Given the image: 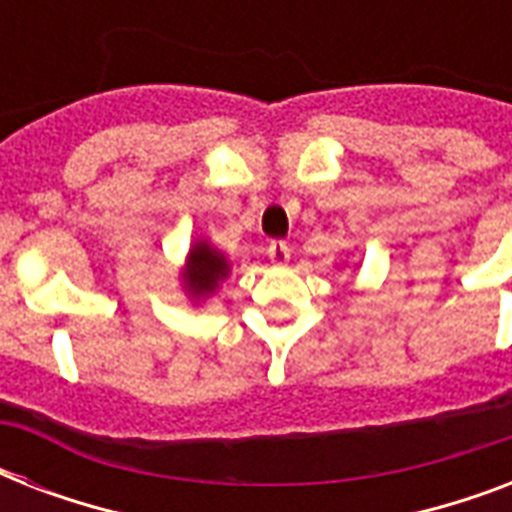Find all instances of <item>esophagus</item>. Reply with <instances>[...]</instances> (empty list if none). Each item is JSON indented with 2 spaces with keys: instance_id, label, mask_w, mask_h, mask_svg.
I'll return each mask as SVG.
<instances>
[{
  "instance_id": "esophagus-1",
  "label": "esophagus",
  "mask_w": 512,
  "mask_h": 512,
  "mask_svg": "<svg viewBox=\"0 0 512 512\" xmlns=\"http://www.w3.org/2000/svg\"><path fill=\"white\" fill-rule=\"evenodd\" d=\"M268 257L273 265H287L289 263V247L284 241H271L268 244Z\"/></svg>"
}]
</instances>
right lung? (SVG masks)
Listing matches in <instances>:
<instances>
[{
    "label": "right lung",
    "instance_id": "obj_1",
    "mask_svg": "<svg viewBox=\"0 0 512 512\" xmlns=\"http://www.w3.org/2000/svg\"><path fill=\"white\" fill-rule=\"evenodd\" d=\"M231 273V260L209 239H196L185 255L180 287L193 305L207 303Z\"/></svg>",
    "mask_w": 512,
    "mask_h": 512
}]
</instances>
